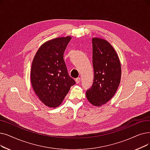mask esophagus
<instances>
[{
  "label": "esophagus",
  "instance_id": "esophagus-1",
  "mask_svg": "<svg viewBox=\"0 0 150 150\" xmlns=\"http://www.w3.org/2000/svg\"><path fill=\"white\" fill-rule=\"evenodd\" d=\"M75 81H76V83L77 84L80 83V81H81L80 78H77V79H75Z\"/></svg>",
  "mask_w": 150,
  "mask_h": 150
}]
</instances>
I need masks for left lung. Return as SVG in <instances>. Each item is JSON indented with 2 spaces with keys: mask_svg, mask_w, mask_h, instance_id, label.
<instances>
[{
  "mask_svg": "<svg viewBox=\"0 0 150 150\" xmlns=\"http://www.w3.org/2000/svg\"><path fill=\"white\" fill-rule=\"evenodd\" d=\"M93 85L86 96L93 105L100 107L111 99L121 81V67L118 54L109 42L93 38Z\"/></svg>",
  "mask_w": 150,
  "mask_h": 150,
  "instance_id": "obj_1",
  "label": "left lung"
}]
</instances>
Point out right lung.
I'll return each mask as SVG.
<instances>
[{
	"mask_svg": "<svg viewBox=\"0 0 150 150\" xmlns=\"http://www.w3.org/2000/svg\"><path fill=\"white\" fill-rule=\"evenodd\" d=\"M71 37H59L44 43L32 63L30 81L36 95L45 105L56 107L75 84L67 71L64 53Z\"/></svg>",
	"mask_w": 150,
	"mask_h": 150,
	"instance_id": "obj_1",
	"label": "right lung"
}]
</instances>
